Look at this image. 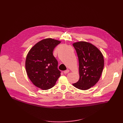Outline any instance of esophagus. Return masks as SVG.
Returning <instances> with one entry per match:
<instances>
[{
  "label": "esophagus",
  "instance_id": "1",
  "mask_svg": "<svg viewBox=\"0 0 123 123\" xmlns=\"http://www.w3.org/2000/svg\"><path fill=\"white\" fill-rule=\"evenodd\" d=\"M69 70L68 69H67V70H66L65 71H64V74H67L68 73H69Z\"/></svg>",
  "mask_w": 123,
  "mask_h": 123
}]
</instances>
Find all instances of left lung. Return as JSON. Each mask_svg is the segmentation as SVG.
I'll return each mask as SVG.
<instances>
[{
  "instance_id": "8db88e82",
  "label": "left lung",
  "mask_w": 123,
  "mask_h": 123,
  "mask_svg": "<svg viewBox=\"0 0 123 123\" xmlns=\"http://www.w3.org/2000/svg\"><path fill=\"white\" fill-rule=\"evenodd\" d=\"M78 55L80 78L73 85L82 90L94 86L99 80L104 66L101 51L92 44L80 41L73 44Z\"/></svg>"
}]
</instances>
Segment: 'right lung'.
Returning a JSON list of instances; mask_svg holds the SVG:
<instances>
[{
  "mask_svg": "<svg viewBox=\"0 0 123 123\" xmlns=\"http://www.w3.org/2000/svg\"><path fill=\"white\" fill-rule=\"evenodd\" d=\"M60 41L45 39L36 43L27 55L25 68L30 80L42 90L52 88L61 75L58 61L53 54L54 48Z\"/></svg>",
  "mask_w": 123,
  "mask_h": 123,
  "instance_id": "right-lung-1",
  "label": "right lung"
}]
</instances>
